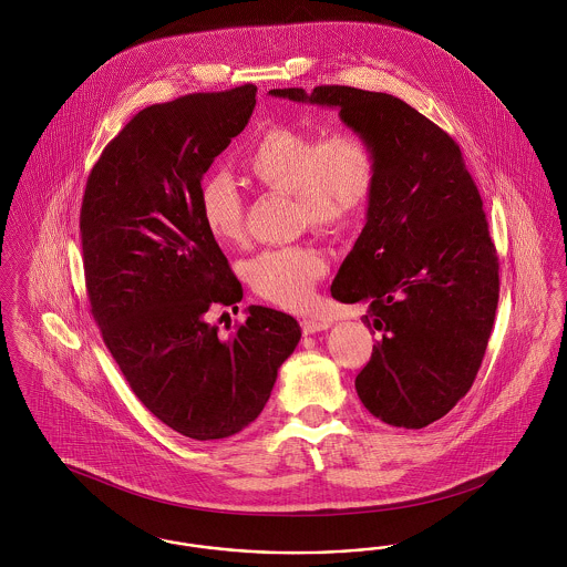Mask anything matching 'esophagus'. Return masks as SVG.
<instances>
[{
    "instance_id": "obj_1",
    "label": "esophagus",
    "mask_w": 567,
    "mask_h": 567,
    "mask_svg": "<svg viewBox=\"0 0 567 567\" xmlns=\"http://www.w3.org/2000/svg\"><path fill=\"white\" fill-rule=\"evenodd\" d=\"M327 327H329V323H327L324 319H317V317H303V319H301V331H303L306 336L324 331Z\"/></svg>"
}]
</instances>
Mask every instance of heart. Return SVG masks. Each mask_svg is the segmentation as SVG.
Returning <instances> with one entry per match:
<instances>
[{"label": "heart", "mask_w": 567, "mask_h": 567, "mask_svg": "<svg viewBox=\"0 0 567 567\" xmlns=\"http://www.w3.org/2000/svg\"><path fill=\"white\" fill-rule=\"evenodd\" d=\"M244 165L261 185L296 195L301 218L321 231L351 227L368 210L378 185L377 148L349 130L323 137L306 127L270 125L257 135ZM197 206L216 243L243 240L244 197L227 174L215 172L202 181ZM327 270L321 248L297 244L259 252L248 261L246 276L257 296L297 310L310 303Z\"/></svg>", "instance_id": "heart-1"}]
</instances>
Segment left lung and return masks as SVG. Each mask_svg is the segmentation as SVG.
I'll return each mask as SVG.
<instances>
[{
	"mask_svg": "<svg viewBox=\"0 0 567 567\" xmlns=\"http://www.w3.org/2000/svg\"><path fill=\"white\" fill-rule=\"evenodd\" d=\"M274 97L340 110L378 155L365 227L331 296L365 303L382 338L354 389L386 425L421 430L470 391L499 299V264L483 199L457 142L389 93L324 84Z\"/></svg>",
	"mask_w": 567,
	"mask_h": 567,
	"instance_id": "left-lung-1",
	"label": "left lung"
}]
</instances>
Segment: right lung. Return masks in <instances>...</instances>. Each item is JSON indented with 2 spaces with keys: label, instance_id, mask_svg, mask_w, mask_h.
Masks as SVG:
<instances>
[{
  "label": "right lung",
  "instance_id": "1",
  "mask_svg": "<svg viewBox=\"0 0 567 567\" xmlns=\"http://www.w3.org/2000/svg\"><path fill=\"white\" fill-rule=\"evenodd\" d=\"M255 95L243 84L137 112L82 197L84 278L102 338L137 400L193 440L248 427L301 338L293 317L266 306H248L229 336L208 321L218 308L238 310L243 285L202 220L197 190L248 125Z\"/></svg>",
  "mask_w": 567,
  "mask_h": 567
}]
</instances>
